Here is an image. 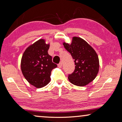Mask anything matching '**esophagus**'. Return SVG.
Returning <instances> with one entry per match:
<instances>
[{"label":"esophagus","instance_id":"esophagus-1","mask_svg":"<svg viewBox=\"0 0 122 122\" xmlns=\"http://www.w3.org/2000/svg\"><path fill=\"white\" fill-rule=\"evenodd\" d=\"M62 66V62H60L58 64V67H60V68H61Z\"/></svg>","mask_w":122,"mask_h":122}]
</instances>
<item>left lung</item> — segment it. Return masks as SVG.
<instances>
[{"label": "left lung", "instance_id": "8db88e82", "mask_svg": "<svg viewBox=\"0 0 122 122\" xmlns=\"http://www.w3.org/2000/svg\"><path fill=\"white\" fill-rule=\"evenodd\" d=\"M65 48L74 59L75 69L68 74V80L72 84L83 86L95 78L99 72L98 56L89 44L79 37H73L71 44L63 43Z\"/></svg>", "mask_w": 122, "mask_h": 122}]
</instances>
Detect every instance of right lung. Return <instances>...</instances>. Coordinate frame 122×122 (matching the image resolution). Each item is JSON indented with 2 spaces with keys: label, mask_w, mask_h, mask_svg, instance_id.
<instances>
[{
  "label": "right lung",
  "mask_w": 122,
  "mask_h": 122,
  "mask_svg": "<svg viewBox=\"0 0 122 122\" xmlns=\"http://www.w3.org/2000/svg\"><path fill=\"white\" fill-rule=\"evenodd\" d=\"M49 46L44 40L40 39L27 48L22 57L23 75L30 84L37 88H42L50 82L51 71L57 66L48 54Z\"/></svg>",
  "instance_id": "obj_1"
}]
</instances>
